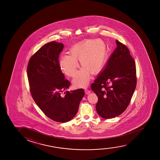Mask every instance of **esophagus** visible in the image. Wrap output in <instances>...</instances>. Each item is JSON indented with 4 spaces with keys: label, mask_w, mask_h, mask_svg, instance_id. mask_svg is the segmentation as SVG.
<instances>
[{
    "label": "esophagus",
    "mask_w": 160,
    "mask_h": 160,
    "mask_svg": "<svg viewBox=\"0 0 160 160\" xmlns=\"http://www.w3.org/2000/svg\"><path fill=\"white\" fill-rule=\"evenodd\" d=\"M85 92L86 94H88L90 93V92H91V91L90 90H88V88H85Z\"/></svg>",
    "instance_id": "34e87169"
}]
</instances>
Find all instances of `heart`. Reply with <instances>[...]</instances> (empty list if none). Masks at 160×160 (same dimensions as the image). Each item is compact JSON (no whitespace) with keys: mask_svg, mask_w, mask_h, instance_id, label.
<instances>
[{"mask_svg":"<svg viewBox=\"0 0 160 160\" xmlns=\"http://www.w3.org/2000/svg\"><path fill=\"white\" fill-rule=\"evenodd\" d=\"M109 58V50L105 42L100 39H89L75 45L69 55H62L59 68L67 77H74L79 68L78 61L82 68L72 81L75 88H85L90 81V74L96 75L103 69Z\"/></svg>","mask_w":160,"mask_h":160,"instance_id":"obj_1","label":"heart"}]
</instances>
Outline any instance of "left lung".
Instances as JSON below:
<instances>
[{
	"mask_svg": "<svg viewBox=\"0 0 160 160\" xmlns=\"http://www.w3.org/2000/svg\"><path fill=\"white\" fill-rule=\"evenodd\" d=\"M117 48L105 68L91 84L98 97L96 109L103 118H112L125 112L137 85L135 62L127 46L116 40Z\"/></svg>",
	"mask_w": 160,
	"mask_h": 160,
	"instance_id": "obj_1",
	"label": "left lung"
}]
</instances>
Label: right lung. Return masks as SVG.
I'll return each mask as SVG.
<instances>
[{
	"label": "right lung",
	"mask_w": 160,
	"mask_h": 160,
	"mask_svg": "<svg viewBox=\"0 0 160 160\" xmlns=\"http://www.w3.org/2000/svg\"><path fill=\"white\" fill-rule=\"evenodd\" d=\"M63 47L56 41L47 43L31 57L27 66L30 92L35 103L48 118L63 123L76 115L85 94L82 88L62 94L70 85L59 68Z\"/></svg>",
	"instance_id": "right-lung-1"
}]
</instances>
